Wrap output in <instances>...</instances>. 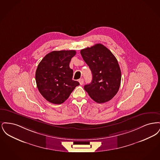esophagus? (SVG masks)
<instances>
[{"instance_id":"esophagus-1","label":"esophagus","mask_w":160,"mask_h":160,"mask_svg":"<svg viewBox=\"0 0 160 160\" xmlns=\"http://www.w3.org/2000/svg\"><path fill=\"white\" fill-rule=\"evenodd\" d=\"M78 82H79V83H80V85H83V84L84 80L83 78H80V79H79Z\"/></svg>"}]
</instances>
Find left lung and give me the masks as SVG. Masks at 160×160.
Listing matches in <instances>:
<instances>
[{
    "label": "left lung",
    "mask_w": 160,
    "mask_h": 160,
    "mask_svg": "<svg viewBox=\"0 0 160 160\" xmlns=\"http://www.w3.org/2000/svg\"><path fill=\"white\" fill-rule=\"evenodd\" d=\"M80 53L92 74V82L84 86V90L98 103L112 99L121 82V71L115 56L101 44L82 49Z\"/></svg>",
    "instance_id": "1"
}]
</instances>
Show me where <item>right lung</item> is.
Listing matches in <instances>:
<instances>
[{
	"mask_svg": "<svg viewBox=\"0 0 160 160\" xmlns=\"http://www.w3.org/2000/svg\"><path fill=\"white\" fill-rule=\"evenodd\" d=\"M75 50L53 51L38 64L35 80L38 91L48 102L61 104L80 83L72 80L73 71L69 68Z\"/></svg>",
	"mask_w": 160,
	"mask_h": 160,
	"instance_id": "1",
	"label": "right lung"
}]
</instances>
